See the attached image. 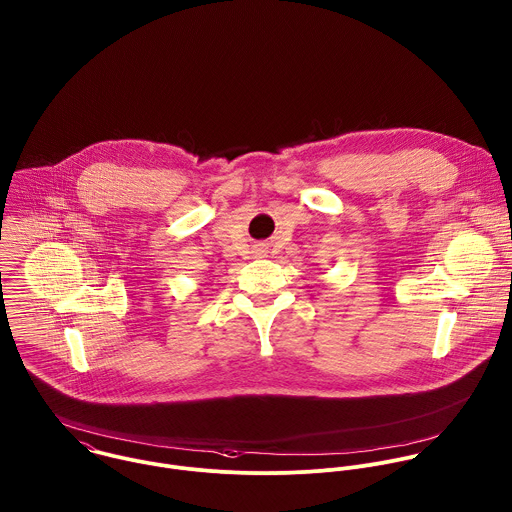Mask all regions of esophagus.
Returning <instances> with one entry per match:
<instances>
[{
	"label": "esophagus",
	"instance_id": "1",
	"mask_svg": "<svg viewBox=\"0 0 512 512\" xmlns=\"http://www.w3.org/2000/svg\"><path fill=\"white\" fill-rule=\"evenodd\" d=\"M257 255H261V257H263V251H261V253H257Z\"/></svg>",
	"mask_w": 512,
	"mask_h": 512
}]
</instances>
